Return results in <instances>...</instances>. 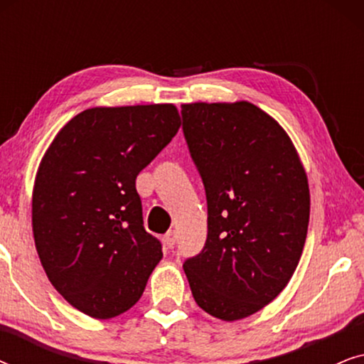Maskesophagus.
I'll use <instances>...</instances> for the list:
<instances>
[{
    "label": "esophagus",
    "instance_id": "34e87169",
    "mask_svg": "<svg viewBox=\"0 0 364 364\" xmlns=\"http://www.w3.org/2000/svg\"><path fill=\"white\" fill-rule=\"evenodd\" d=\"M176 240H177L176 232H168V233H166V237H164V243H166L167 248H172L173 245H176Z\"/></svg>",
    "mask_w": 364,
    "mask_h": 364
}]
</instances>
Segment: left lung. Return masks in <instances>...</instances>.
Returning <instances> with one entry per match:
<instances>
[{
	"mask_svg": "<svg viewBox=\"0 0 364 364\" xmlns=\"http://www.w3.org/2000/svg\"><path fill=\"white\" fill-rule=\"evenodd\" d=\"M183 136L207 196V242L183 263L193 300L237 321L288 285L310 220V188L295 146L255 104H182Z\"/></svg>",
	"mask_w": 364,
	"mask_h": 364,
	"instance_id": "obj_1",
	"label": "left lung"
}]
</instances>
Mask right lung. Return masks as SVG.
<instances>
[{"label": "right lung", "instance_id": "obj_1", "mask_svg": "<svg viewBox=\"0 0 364 364\" xmlns=\"http://www.w3.org/2000/svg\"><path fill=\"white\" fill-rule=\"evenodd\" d=\"M178 127L173 104L91 107L44 152L33 188L34 245L49 282L84 315L127 311L161 262L136 178Z\"/></svg>", "mask_w": 364, "mask_h": 364}]
</instances>
